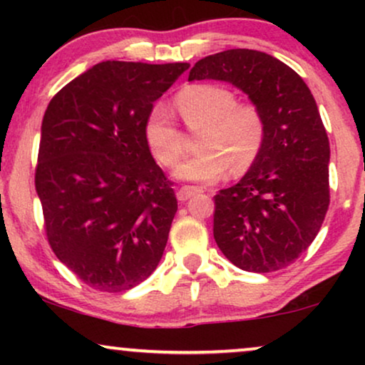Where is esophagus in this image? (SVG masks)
<instances>
[{
	"label": "esophagus",
	"mask_w": 365,
	"mask_h": 365,
	"mask_svg": "<svg viewBox=\"0 0 365 365\" xmlns=\"http://www.w3.org/2000/svg\"><path fill=\"white\" fill-rule=\"evenodd\" d=\"M197 192H202V187H197V186H182V187L178 191V199H179V201H187L189 197H192L194 194H197Z\"/></svg>",
	"instance_id": "1"
}]
</instances>
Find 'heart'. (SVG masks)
<instances>
[{"mask_svg":"<svg viewBox=\"0 0 365 365\" xmlns=\"http://www.w3.org/2000/svg\"><path fill=\"white\" fill-rule=\"evenodd\" d=\"M178 109L187 126L202 128L201 151L184 161L174 176L184 181H217L231 169L242 173L256 161L266 139V121L256 104L237 103L227 88L194 84L176 96ZM144 138L153 156L173 168L184 156L182 134L166 104H154L144 124Z\"/></svg>","mask_w":365,"mask_h":365,"instance_id":"b5f03b06","label":"heart"}]
</instances>
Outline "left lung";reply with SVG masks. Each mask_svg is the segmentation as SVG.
I'll list each match as a JSON object with an SVG mask.
<instances>
[{
  "label": "left lung",
  "instance_id": "left-lung-1",
  "mask_svg": "<svg viewBox=\"0 0 365 365\" xmlns=\"http://www.w3.org/2000/svg\"><path fill=\"white\" fill-rule=\"evenodd\" d=\"M217 79L261 109L266 139L241 181L214 196V239L242 271L274 272L316 239L329 207V138L304 79L271 54L227 49L194 64L189 81Z\"/></svg>",
  "mask_w": 365,
  "mask_h": 365
}]
</instances>
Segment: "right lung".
<instances>
[{
	"label": "right lung",
	"instance_id": "add662e5",
	"mask_svg": "<svg viewBox=\"0 0 365 365\" xmlns=\"http://www.w3.org/2000/svg\"><path fill=\"white\" fill-rule=\"evenodd\" d=\"M187 68L103 61L48 104L34 174L44 229L56 257L89 287L128 291L161 261L178 199L144 124Z\"/></svg>",
	"mask_w": 365,
	"mask_h": 365
}]
</instances>
